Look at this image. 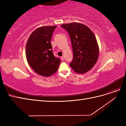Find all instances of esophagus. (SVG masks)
Masks as SVG:
<instances>
[{
	"label": "esophagus",
	"mask_w": 126,
	"mask_h": 126,
	"mask_svg": "<svg viewBox=\"0 0 126 126\" xmlns=\"http://www.w3.org/2000/svg\"><path fill=\"white\" fill-rule=\"evenodd\" d=\"M60 59H61V60H62V61H63V60H64V57H63V56H62V57H61V58H60Z\"/></svg>",
	"instance_id": "1"
}]
</instances>
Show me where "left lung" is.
<instances>
[{
  "label": "left lung",
  "mask_w": 126,
  "mask_h": 126,
  "mask_svg": "<svg viewBox=\"0 0 126 126\" xmlns=\"http://www.w3.org/2000/svg\"><path fill=\"white\" fill-rule=\"evenodd\" d=\"M69 33L74 58L70 66L76 73L85 74L96 64L99 49L94 33L85 25L78 22L61 25Z\"/></svg>",
  "instance_id": "left-lung-1"
}]
</instances>
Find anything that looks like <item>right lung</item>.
I'll list each match as a JSON object with an SVG mask.
<instances>
[{
  "instance_id": "1",
  "label": "right lung",
  "mask_w": 126,
  "mask_h": 126,
  "mask_svg": "<svg viewBox=\"0 0 126 126\" xmlns=\"http://www.w3.org/2000/svg\"><path fill=\"white\" fill-rule=\"evenodd\" d=\"M57 26H42L31 33L26 44V56L29 65L37 74L49 77L57 71L60 59L53 54L50 41Z\"/></svg>"
}]
</instances>
